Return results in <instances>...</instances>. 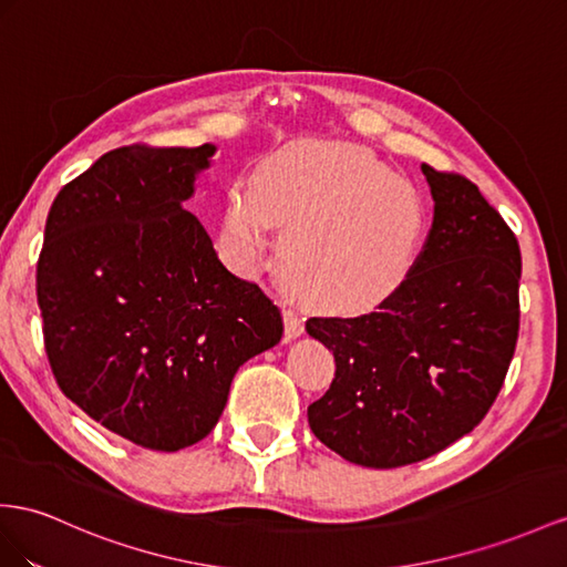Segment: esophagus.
<instances>
[{
	"instance_id": "1",
	"label": "esophagus",
	"mask_w": 567,
	"mask_h": 567,
	"mask_svg": "<svg viewBox=\"0 0 567 567\" xmlns=\"http://www.w3.org/2000/svg\"><path fill=\"white\" fill-rule=\"evenodd\" d=\"M282 313H285V338H287V340L299 338L301 332H303V321H307V318H303V316H301L299 311H295V309H285Z\"/></svg>"
}]
</instances>
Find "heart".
<instances>
[{
    "mask_svg": "<svg viewBox=\"0 0 567 567\" xmlns=\"http://www.w3.org/2000/svg\"><path fill=\"white\" fill-rule=\"evenodd\" d=\"M285 227L280 268L297 295L326 309H361L393 289L424 231L414 186L359 145L301 141L270 155L251 188L227 194L225 231L241 270Z\"/></svg>",
    "mask_w": 567,
    "mask_h": 567,
    "instance_id": "heart-1",
    "label": "heart"
}]
</instances>
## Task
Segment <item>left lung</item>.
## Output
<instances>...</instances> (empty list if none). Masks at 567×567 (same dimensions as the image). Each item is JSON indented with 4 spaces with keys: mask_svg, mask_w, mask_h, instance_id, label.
Here are the masks:
<instances>
[{
    "mask_svg": "<svg viewBox=\"0 0 567 567\" xmlns=\"http://www.w3.org/2000/svg\"><path fill=\"white\" fill-rule=\"evenodd\" d=\"M433 225L408 278L375 311L313 316L336 379L309 404L316 439L361 467L441 453L496 402L519 332L515 231L457 172L422 165Z\"/></svg>",
    "mask_w": 567,
    "mask_h": 567,
    "instance_id": "8db88e82",
    "label": "left lung"
}]
</instances>
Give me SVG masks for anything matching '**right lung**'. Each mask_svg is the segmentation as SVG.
Returning a JSON list of instances; mask_svg holds the SVG:
<instances>
[{
	"label": "right lung",
	"mask_w": 567,
	"mask_h": 567,
	"mask_svg": "<svg viewBox=\"0 0 567 567\" xmlns=\"http://www.w3.org/2000/svg\"><path fill=\"white\" fill-rule=\"evenodd\" d=\"M213 153H105L56 194L38 258L56 385L97 424L165 453L206 439L237 369L285 330L272 299L231 275L182 208Z\"/></svg>",
	"instance_id": "right-lung-1"
}]
</instances>
